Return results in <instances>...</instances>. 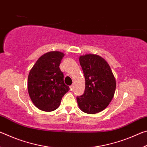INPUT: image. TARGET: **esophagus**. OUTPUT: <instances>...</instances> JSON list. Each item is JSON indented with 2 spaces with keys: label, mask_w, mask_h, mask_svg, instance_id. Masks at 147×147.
I'll use <instances>...</instances> for the list:
<instances>
[{
  "label": "esophagus",
  "mask_w": 147,
  "mask_h": 147,
  "mask_svg": "<svg viewBox=\"0 0 147 147\" xmlns=\"http://www.w3.org/2000/svg\"><path fill=\"white\" fill-rule=\"evenodd\" d=\"M70 89H71V91H73V89H74V85H71V86H70Z\"/></svg>",
  "instance_id": "obj_1"
}]
</instances>
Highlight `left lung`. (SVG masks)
Masks as SVG:
<instances>
[{"label":"left lung","mask_w":147,"mask_h":147,"mask_svg":"<svg viewBox=\"0 0 147 147\" xmlns=\"http://www.w3.org/2000/svg\"><path fill=\"white\" fill-rule=\"evenodd\" d=\"M85 77L86 88L82 95L77 96L80 109L84 113L94 114L107 108L113 99L116 81L105 59L93 54L79 57Z\"/></svg>","instance_id":"obj_1"}]
</instances>
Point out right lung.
<instances>
[{"mask_svg":"<svg viewBox=\"0 0 147 147\" xmlns=\"http://www.w3.org/2000/svg\"><path fill=\"white\" fill-rule=\"evenodd\" d=\"M65 54L59 51L44 54L30 71L28 91L32 102L44 111H52L60 105L61 98L69 90L64 84L63 74L59 69Z\"/></svg>","mask_w":147,"mask_h":147,"instance_id":"add662e5","label":"right lung"}]
</instances>
